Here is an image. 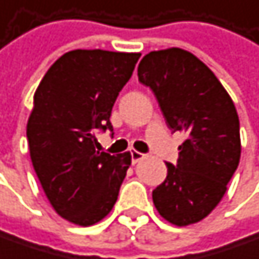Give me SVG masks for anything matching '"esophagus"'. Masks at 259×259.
<instances>
[{
	"label": "esophagus",
	"instance_id": "34e87169",
	"mask_svg": "<svg viewBox=\"0 0 259 259\" xmlns=\"http://www.w3.org/2000/svg\"><path fill=\"white\" fill-rule=\"evenodd\" d=\"M143 158H145V153H140V152H137V150H131V161H133V164L142 161Z\"/></svg>",
	"mask_w": 259,
	"mask_h": 259
}]
</instances>
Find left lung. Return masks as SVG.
<instances>
[{"label": "left lung", "instance_id": "obj_1", "mask_svg": "<svg viewBox=\"0 0 259 259\" xmlns=\"http://www.w3.org/2000/svg\"><path fill=\"white\" fill-rule=\"evenodd\" d=\"M139 80L155 94L165 122L188 139L178 164L152 192L168 222H200L222 200L240 161V122L234 103L211 70L191 52L171 48L150 52L139 64Z\"/></svg>", "mask_w": 259, "mask_h": 259}]
</instances>
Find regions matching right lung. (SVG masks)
Returning a JSON list of instances; mask_svg holds the SVG:
<instances>
[{
  "mask_svg": "<svg viewBox=\"0 0 259 259\" xmlns=\"http://www.w3.org/2000/svg\"><path fill=\"white\" fill-rule=\"evenodd\" d=\"M140 53L71 50L45 74L26 125L29 155L55 211L81 227L113 209L131 165L130 152L95 150L97 131H113L110 114Z\"/></svg>",
  "mask_w": 259,
  "mask_h": 259,
  "instance_id": "add662e5",
  "label": "right lung"
}]
</instances>
